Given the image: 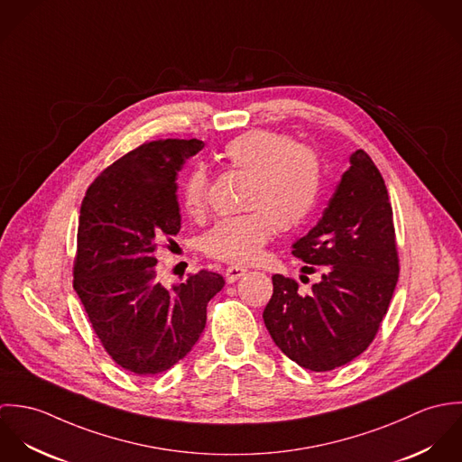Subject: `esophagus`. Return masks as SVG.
Listing matches in <instances>:
<instances>
[{"label": "esophagus", "instance_id": "1", "mask_svg": "<svg viewBox=\"0 0 462 462\" xmlns=\"http://www.w3.org/2000/svg\"><path fill=\"white\" fill-rule=\"evenodd\" d=\"M245 272H247V268H244V266H227L226 272H224V277H226L227 282H235L242 275H245Z\"/></svg>", "mask_w": 462, "mask_h": 462}]
</instances>
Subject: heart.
Returning <instances> with one entry per match:
<instances>
[{
	"label": "heart",
	"instance_id": "b5f03b06",
	"mask_svg": "<svg viewBox=\"0 0 462 462\" xmlns=\"http://www.w3.org/2000/svg\"><path fill=\"white\" fill-rule=\"evenodd\" d=\"M229 169L249 176L236 217L215 222L200 238L206 256L226 263L253 262L275 233L302 226L315 211L324 185V162L310 145L282 133L254 130L229 140L222 149ZM209 176L196 167L181 185V208L189 217L202 215Z\"/></svg>",
	"mask_w": 462,
	"mask_h": 462
}]
</instances>
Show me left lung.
Instances as JSON below:
<instances>
[{"instance_id":"obj_1","label":"left lung","mask_w":462,"mask_h":462,"mask_svg":"<svg viewBox=\"0 0 462 462\" xmlns=\"http://www.w3.org/2000/svg\"><path fill=\"white\" fill-rule=\"evenodd\" d=\"M291 254L320 272L310 295L299 282L272 275L273 293L263 311L275 345L311 372H329L363 354L388 313L396 281L393 208L372 158L357 149L320 222Z\"/></svg>"}]
</instances>
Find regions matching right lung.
<instances>
[{"label":"right lung","mask_w":462,"mask_h":462,"mask_svg":"<svg viewBox=\"0 0 462 462\" xmlns=\"http://www.w3.org/2000/svg\"><path fill=\"white\" fill-rule=\"evenodd\" d=\"M198 138L143 142L108 165L79 208L72 286L106 354L138 377L183 359L206 326V306L224 279L189 273L172 290L156 279V251L181 229L178 172Z\"/></svg>","instance_id":"1"}]
</instances>
